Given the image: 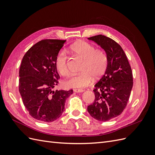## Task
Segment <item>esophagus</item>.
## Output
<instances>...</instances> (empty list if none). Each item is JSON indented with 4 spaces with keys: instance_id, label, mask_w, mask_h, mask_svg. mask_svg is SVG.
Returning <instances> with one entry per match:
<instances>
[{
    "instance_id": "1",
    "label": "esophagus",
    "mask_w": 155,
    "mask_h": 155,
    "mask_svg": "<svg viewBox=\"0 0 155 155\" xmlns=\"http://www.w3.org/2000/svg\"><path fill=\"white\" fill-rule=\"evenodd\" d=\"M73 91L74 92H76V93H79V92H83L84 91L82 90V89H74Z\"/></svg>"
}]
</instances>
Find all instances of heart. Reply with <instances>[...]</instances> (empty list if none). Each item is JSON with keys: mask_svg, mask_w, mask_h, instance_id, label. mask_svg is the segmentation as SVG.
Returning <instances> with one entry per match:
<instances>
[{"mask_svg": "<svg viewBox=\"0 0 155 155\" xmlns=\"http://www.w3.org/2000/svg\"><path fill=\"white\" fill-rule=\"evenodd\" d=\"M71 51L78 58L83 61L81 74L72 76L64 81V86L68 88H82L92 81V78L98 79L105 72L108 64V58L104 50L96 49L85 41H79L70 47ZM55 66L58 72L63 76L69 74L67 58L64 51H60L56 55Z\"/></svg>", "mask_w": 155, "mask_h": 155, "instance_id": "b5f03b06", "label": "heart"}]
</instances>
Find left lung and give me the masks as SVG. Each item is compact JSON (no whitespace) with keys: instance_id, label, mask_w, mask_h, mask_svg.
Here are the masks:
<instances>
[{"instance_id":"left-lung-1","label":"left lung","mask_w":155,"mask_h":155,"mask_svg":"<svg viewBox=\"0 0 155 155\" xmlns=\"http://www.w3.org/2000/svg\"><path fill=\"white\" fill-rule=\"evenodd\" d=\"M104 50L108 64L93 90L95 100L87 111L96 120L109 121L120 115L127 104L133 85L132 70L121 46L109 37L97 35L88 37Z\"/></svg>"}]
</instances>
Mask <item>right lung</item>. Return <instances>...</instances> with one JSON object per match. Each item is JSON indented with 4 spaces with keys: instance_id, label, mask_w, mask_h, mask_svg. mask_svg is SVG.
Segmentation results:
<instances>
[{
    "instance_id": "1",
    "label": "right lung",
    "mask_w": 155,
    "mask_h": 155,
    "mask_svg": "<svg viewBox=\"0 0 155 155\" xmlns=\"http://www.w3.org/2000/svg\"><path fill=\"white\" fill-rule=\"evenodd\" d=\"M66 40L45 39L31 47L22 58L19 70V92L33 118L43 122L58 119L72 90L53 91L59 76L55 66L56 55Z\"/></svg>"
}]
</instances>
